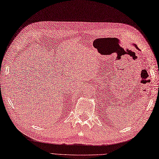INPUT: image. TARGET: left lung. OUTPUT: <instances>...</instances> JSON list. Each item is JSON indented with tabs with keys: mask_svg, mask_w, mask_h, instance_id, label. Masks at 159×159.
Here are the masks:
<instances>
[{
	"mask_svg": "<svg viewBox=\"0 0 159 159\" xmlns=\"http://www.w3.org/2000/svg\"><path fill=\"white\" fill-rule=\"evenodd\" d=\"M133 44L134 45V46L136 47V48H137V49H138L139 50V48L137 47V45H136V44Z\"/></svg>",
	"mask_w": 159,
	"mask_h": 159,
	"instance_id": "8db88e82",
	"label": "left lung"
}]
</instances>
